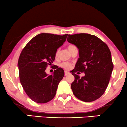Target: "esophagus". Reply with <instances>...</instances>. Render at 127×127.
Segmentation results:
<instances>
[{"label": "esophagus", "mask_w": 127, "mask_h": 127, "mask_svg": "<svg viewBox=\"0 0 127 127\" xmlns=\"http://www.w3.org/2000/svg\"><path fill=\"white\" fill-rule=\"evenodd\" d=\"M70 74V73L68 71H65V75H68Z\"/></svg>", "instance_id": "esophagus-1"}]
</instances>
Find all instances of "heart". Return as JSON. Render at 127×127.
I'll use <instances>...</instances> for the list:
<instances>
[{
    "label": "heart",
    "instance_id": "heart-1",
    "mask_svg": "<svg viewBox=\"0 0 127 127\" xmlns=\"http://www.w3.org/2000/svg\"><path fill=\"white\" fill-rule=\"evenodd\" d=\"M75 47V46L71 44V45H69L68 47V49L69 50V51H70V50H71L72 49H73V48ZM57 53H58V52H57ZM60 66L63 67V68H65V69H69L70 68V67H71V64L69 63L63 62V63H62L60 64Z\"/></svg>",
    "mask_w": 127,
    "mask_h": 127
}]
</instances>
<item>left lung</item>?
<instances>
[{"instance_id":"left-lung-1","label":"left lung","mask_w":127,"mask_h":127,"mask_svg":"<svg viewBox=\"0 0 127 127\" xmlns=\"http://www.w3.org/2000/svg\"><path fill=\"white\" fill-rule=\"evenodd\" d=\"M67 41L78 49L79 58L71 71L74 81L71 87L75 97L84 102L94 101L102 95L113 70L108 46L94 35L80 33L68 35ZM84 72L81 78L75 73Z\"/></svg>"}]
</instances>
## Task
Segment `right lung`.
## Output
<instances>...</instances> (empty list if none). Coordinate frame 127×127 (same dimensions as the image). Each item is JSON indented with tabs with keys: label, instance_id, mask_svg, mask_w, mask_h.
<instances>
[{
	"label": "right lung",
	"instance_id": "obj_1",
	"mask_svg": "<svg viewBox=\"0 0 127 127\" xmlns=\"http://www.w3.org/2000/svg\"><path fill=\"white\" fill-rule=\"evenodd\" d=\"M67 36L41 33L32 38L21 52L18 61L20 83L28 97L37 103L52 100L64 76L63 69L57 66L52 75H48L45 70L52 64L57 49Z\"/></svg>",
	"mask_w": 127,
	"mask_h": 127
}]
</instances>
